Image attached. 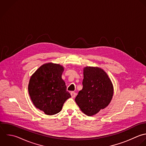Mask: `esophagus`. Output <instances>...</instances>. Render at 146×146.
I'll list each match as a JSON object with an SVG mask.
<instances>
[{"mask_svg": "<svg viewBox=\"0 0 146 146\" xmlns=\"http://www.w3.org/2000/svg\"><path fill=\"white\" fill-rule=\"evenodd\" d=\"M70 95L72 96V98H74L76 97V93L75 92H72L70 93Z\"/></svg>", "mask_w": 146, "mask_h": 146, "instance_id": "1", "label": "esophagus"}]
</instances>
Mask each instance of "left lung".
<instances>
[{
    "label": "left lung",
    "mask_w": 146,
    "mask_h": 146,
    "mask_svg": "<svg viewBox=\"0 0 146 146\" xmlns=\"http://www.w3.org/2000/svg\"><path fill=\"white\" fill-rule=\"evenodd\" d=\"M83 70V88L78 92L75 101L85 114L92 116L109 105L114 88L109 76L102 69L86 66Z\"/></svg>",
    "instance_id": "obj_1"
}]
</instances>
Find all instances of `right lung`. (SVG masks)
Listing matches in <instances>:
<instances>
[{
    "label": "right lung",
    "mask_w": 146,
    "mask_h": 146,
    "mask_svg": "<svg viewBox=\"0 0 146 146\" xmlns=\"http://www.w3.org/2000/svg\"><path fill=\"white\" fill-rule=\"evenodd\" d=\"M64 68L57 64L42 65L31 76L28 93L35 106L48 115L59 113L71 96L62 79Z\"/></svg>",
    "instance_id": "obj_1"
}]
</instances>
